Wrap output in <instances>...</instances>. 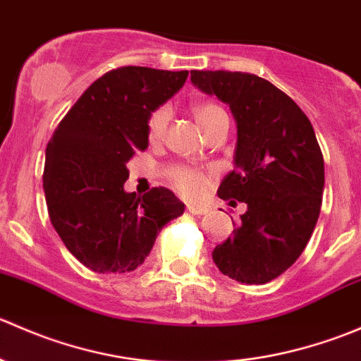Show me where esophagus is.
<instances>
[{
  "label": "esophagus",
  "instance_id": "1",
  "mask_svg": "<svg viewBox=\"0 0 361 361\" xmlns=\"http://www.w3.org/2000/svg\"><path fill=\"white\" fill-rule=\"evenodd\" d=\"M187 209H188V213H192V214H206L207 213V207L201 206V204H188Z\"/></svg>",
  "mask_w": 361,
  "mask_h": 361
}]
</instances>
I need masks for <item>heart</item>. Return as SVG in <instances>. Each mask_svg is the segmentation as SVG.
I'll return each instance as SVG.
<instances>
[{
	"instance_id": "heart-1",
	"label": "heart",
	"mask_w": 361,
	"mask_h": 361,
	"mask_svg": "<svg viewBox=\"0 0 361 361\" xmlns=\"http://www.w3.org/2000/svg\"><path fill=\"white\" fill-rule=\"evenodd\" d=\"M194 111L195 120L199 122V126L202 127L204 130L214 122L220 115H224V110H221L218 104L214 103H197L192 108ZM169 123V108L160 106L148 116L147 130L150 140H160L166 133V127ZM176 185L181 192H185L187 195H199L204 190V185H206V180H204L202 174H199L197 171L192 169H183L176 176Z\"/></svg>"
}]
</instances>
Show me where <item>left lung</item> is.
Wrapping results in <instances>:
<instances>
[{"label":"left lung","instance_id":"left-lung-1","mask_svg":"<svg viewBox=\"0 0 361 361\" xmlns=\"http://www.w3.org/2000/svg\"><path fill=\"white\" fill-rule=\"evenodd\" d=\"M190 80L231 108L234 171L218 197L248 206L234 234L213 250V262L235 281L264 285L293 265L318 221L325 164L314 129L292 97L257 75L192 71Z\"/></svg>","mask_w":361,"mask_h":361}]
</instances>
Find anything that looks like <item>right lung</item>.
Listing matches in <instances>:
<instances>
[{
    "label": "right lung",
    "instance_id": "obj_1",
    "mask_svg": "<svg viewBox=\"0 0 361 361\" xmlns=\"http://www.w3.org/2000/svg\"><path fill=\"white\" fill-rule=\"evenodd\" d=\"M188 71L123 66L97 78L73 104L45 152L50 221L90 271L130 272L185 204L167 188L123 190L127 162L148 147V116L183 87Z\"/></svg>",
    "mask_w": 361,
    "mask_h": 361
}]
</instances>
